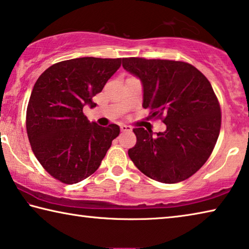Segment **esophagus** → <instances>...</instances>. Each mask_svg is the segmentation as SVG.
Segmentation results:
<instances>
[{
    "instance_id": "34e87169",
    "label": "esophagus",
    "mask_w": 249,
    "mask_h": 249,
    "mask_svg": "<svg viewBox=\"0 0 249 249\" xmlns=\"http://www.w3.org/2000/svg\"><path fill=\"white\" fill-rule=\"evenodd\" d=\"M122 132H132V127L128 125H121Z\"/></svg>"
}]
</instances>
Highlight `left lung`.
I'll list each match as a JSON object with an SVG mask.
<instances>
[{
    "label": "left lung",
    "mask_w": 249,
    "mask_h": 249,
    "mask_svg": "<svg viewBox=\"0 0 249 249\" xmlns=\"http://www.w3.org/2000/svg\"><path fill=\"white\" fill-rule=\"evenodd\" d=\"M123 68L142 81V107L167 127L156 135L134 128L137 142L129 158L159 182L188 179L209 159L220 134L221 107L210 81L183 61L132 57L123 59Z\"/></svg>",
    "instance_id": "1"
}]
</instances>
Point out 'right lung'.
I'll return each mask as SVG.
<instances>
[{
  "label": "right lung",
  "instance_id": "right-lung-1",
  "mask_svg": "<svg viewBox=\"0 0 249 249\" xmlns=\"http://www.w3.org/2000/svg\"><path fill=\"white\" fill-rule=\"evenodd\" d=\"M122 60L70 59L50 66L37 79L27 105L26 129L33 153L54 179L73 184L94 174L119 136V125L90 123L83 107H95L92 98Z\"/></svg>",
  "mask_w": 249,
  "mask_h": 249
}]
</instances>
